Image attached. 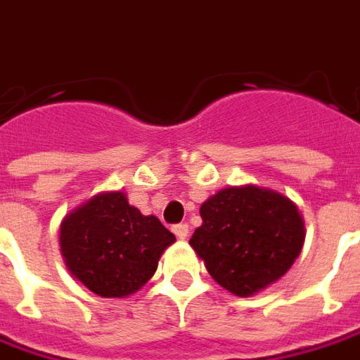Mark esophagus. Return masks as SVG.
<instances>
[{
    "label": "esophagus",
    "instance_id": "1",
    "mask_svg": "<svg viewBox=\"0 0 360 360\" xmlns=\"http://www.w3.org/2000/svg\"><path fill=\"white\" fill-rule=\"evenodd\" d=\"M172 231H174V235L178 237V239H182V241H184L186 237H188L190 227H188L186 223H178V225H174V227H172Z\"/></svg>",
    "mask_w": 360,
    "mask_h": 360
}]
</instances>
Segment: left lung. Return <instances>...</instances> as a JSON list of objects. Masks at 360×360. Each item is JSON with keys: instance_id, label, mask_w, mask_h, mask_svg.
<instances>
[{"instance_id": "1", "label": "left lung", "mask_w": 360, "mask_h": 360, "mask_svg": "<svg viewBox=\"0 0 360 360\" xmlns=\"http://www.w3.org/2000/svg\"><path fill=\"white\" fill-rule=\"evenodd\" d=\"M190 245L212 278L241 298L282 278L306 239L298 205L255 184L223 188L205 200Z\"/></svg>"}]
</instances>
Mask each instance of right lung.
I'll use <instances>...</instances> for the list:
<instances>
[{"instance_id": "right-lung-1", "label": "right lung", "mask_w": 360, "mask_h": 360, "mask_svg": "<svg viewBox=\"0 0 360 360\" xmlns=\"http://www.w3.org/2000/svg\"><path fill=\"white\" fill-rule=\"evenodd\" d=\"M60 255L74 278L101 298H127L147 284L176 237L121 190L100 192L64 215Z\"/></svg>"}]
</instances>
